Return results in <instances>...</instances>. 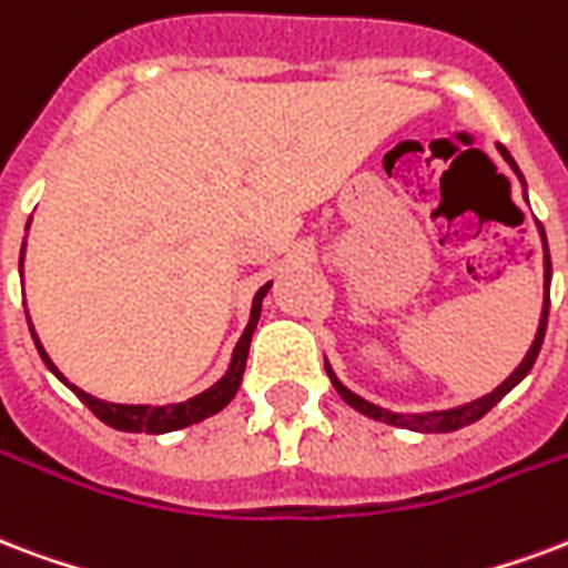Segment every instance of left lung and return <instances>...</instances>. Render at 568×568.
I'll list each match as a JSON object with an SVG mask.
<instances>
[{
    "mask_svg": "<svg viewBox=\"0 0 568 568\" xmlns=\"http://www.w3.org/2000/svg\"><path fill=\"white\" fill-rule=\"evenodd\" d=\"M500 154H504L506 163H509V166L518 172L515 160L509 158V151H506L504 145H500ZM518 179H521V172H518ZM542 237H545V232H542ZM548 283H551V258H548V244H545V306H542V322H539V331H536L534 345H530V352H527V357L521 361V366H518V369H515L513 375H509V378H506L504 384L495 389V393H488V396L470 402V405H462V408H453V410H438V414H393V410H384V408H378V405H372V402L361 399V396H354L352 389L342 387L331 369H327V375H331L336 393H339L342 399L348 402L354 410H361V414H366V417H372V419H381V423H387V426L414 428V432H456V428H462V426H470V423H476L479 417H486L488 410L495 408L497 402L504 399L506 393H509V389H513L518 381L525 378L527 372L534 369L536 357H539V348H542L545 327H548V306H551V297H548Z\"/></svg>",
    "mask_w": 568,
    "mask_h": 568,
    "instance_id": "left-lung-1",
    "label": "left lung"
}]
</instances>
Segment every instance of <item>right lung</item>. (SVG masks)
<instances>
[{"instance_id":"add662e5","label":"right lung","mask_w":568,"mask_h":568,"mask_svg":"<svg viewBox=\"0 0 568 568\" xmlns=\"http://www.w3.org/2000/svg\"><path fill=\"white\" fill-rule=\"evenodd\" d=\"M26 246V244H23ZM23 265V262H20ZM271 285H262L258 294H255V303H253V315H250V324H246L244 336L237 342L235 348V357H232V366H229L226 378H220L211 389H205L202 396H193L187 402H179V405H115V402H103V399H94L89 393H82L80 387H73L64 381V375L53 366V361L47 357L43 352V345L38 342L34 336V345H38V354H41V361L50 366V369L59 375V378L68 384V387L85 402V408L92 410L94 417L103 419L106 426L119 428V432H145V435H160V432H175V428H184L190 423H199V419L211 417L216 410H223L232 402V396L237 393L241 387V375H244V366H246V352H250V339H253V331H255V322H258V313H262V297L267 294ZM29 331H32V324H29Z\"/></svg>"}]
</instances>
